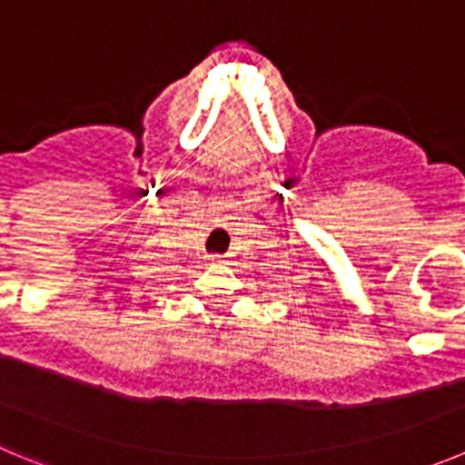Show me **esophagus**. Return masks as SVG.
I'll return each mask as SVG.
<instances>
[{
  "label": "esophagus",
  "instance_id": "obj_1",
  "mask_svg": "<svg viewBox=\"0 0 465 465\" xmlns=\"http://www.w3.org/2000/svg\"><path fill=\"white\" fill-rule=\"evenodd\" d=\"M213 259H215V262H220V254H215V257H213Z\"/></svg>",
  "mask_w": 465,
  "mask_h": 465
}]
</instances>
